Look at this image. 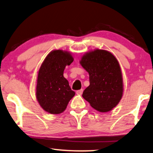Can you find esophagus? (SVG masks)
Segmentation results:
<instances>
[{
  "label": "esophagus",
  "instance_id": "1",
  "mask_svg": "<svg viewBox=\"0 0 153 153\" xmlns=\"http://www.w3.org/2000/svg\"><path fill=\"white\" fill-rule=\"evenodd\" d=\"M82 92H83V89H80V90L76 91V94H82Z\"/></svg>",
  "mask_w": 153,
  "mask_h": 153
}]
</instances>
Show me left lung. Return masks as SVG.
Wrapping results in <instances>:
<instances>
[{
  "mask_svg": "<svg viewBox=\"0 0 153 153\" xmlns=\"http://www.w3.org/2000/svg\"><path fill=\"white\" fill-rule=\"evenodd\" d=\"M80 63L89 75V85L82 97L98 111H111L123 94V76L117 59L111 52L97 49L83 55Z\"/></svg>",
  "mask_w": 153,
  "mask_h": 153,
  "instance_id": "8db88e82",
  "label": "left lung"
}]
</instances>
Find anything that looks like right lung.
Wrapping results in <instances>:
<instances>
[{
    "label": "right lung",
    "mask_w": 153,
    "mask_h": 153,
    "mask_svg": "<svg viewBox=\"0 0 153 153\" xmlns=\"http://www.w3.org/2000/svg\"><path fill=\"white\" fill-rule=\"evenodd\" d=\"M73 62L70 52L57 50L51 52L40 66L36 94L40 105L48 113H62L74 97L75 91L64 77L65 68Z\"/></svg>",
    "instance_id": "obj_1"
}]
</instances>
